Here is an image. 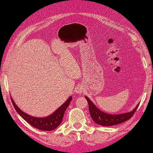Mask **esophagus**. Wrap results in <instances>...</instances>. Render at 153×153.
I'll use <instances>...</instances> for the list:
<instances>
[{"mask_svg": "<svg viewBox=\"0 0 153 153\" xmlns=\"http://www.w3.org/2000/svg\"><path fill=\"white\" fill-rule=\"evenodd\" d=\"M83 91H84V89H83V88L82 86L77 87V89H76V93H77V94H82V93H83Z\"/></svg>", "mask_w": 153, "mask_h": 153, "instance_id": "1", "label": "esophagus"}]
</instances>
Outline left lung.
Instances as JSON below:
<instances>
[{
    "instance_id": "8db88e82",
    "label": "left lung",
    "mask_w": 153,
    "mask_h": 153,
    "mask_svg": "<svg viewBox=\"0 0 153 153\" xmlns=\"http://www.w3.org/2000/svg\"><path fill=\"white\" fill-rule=\"evenodd\" d=\"M85 99L88 102L89 113H90L93 121L101 126H112V125L120 124L121 123L128 120L132 117L139 107L138 105L131 112L119 115H111L107 114V113H104L102 111L97 109L96 106L92 103V101L88 97H85Z\"/></svg>"
}]
</instances>
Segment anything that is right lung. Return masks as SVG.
Listing matches in <instances>:
<instances>
[{
	"label": "right lung",
	"mask_w": 153,
	"mask_h": 153,
	"mask_svg": "<svg viewBox=\"0 0 153 153\" xmlns=\"http://www.w3.org/2000/svg\"><path fill=\"white\" fill-rule=\"evenodd\" d=\"M72 100V97H70V98L65 101V102L57 109L54 113L48 117L43 118H38L32 117L26 113L21 111L19 107L14 103L13 99L11 98V101L13 102L14 109H16L17 113L25 119V120L34 127L42 131H52L58 127L62 121L63 117H64V113L66 110L67 107L70 105V101Z\"/></svg>",
	"instance_id": "obj_1"
}]
</instances>
